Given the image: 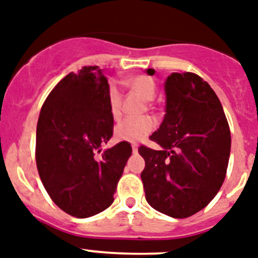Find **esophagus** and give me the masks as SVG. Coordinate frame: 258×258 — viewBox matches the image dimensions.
Wrapping results in <instances>:
<instances>
[{"mask_svg":"<svg viewBox=\"0 0 258 258\" xmlns=\"http://www.w3.org/2000/svg\"><path fill=\"white\" fill-rule=\"evenodd\" d=\"M132 149H133V153H137V151H138V145L137 144H133V145H132Z\"/></svg>","mask_w":258,"mask_h":258,"instance_id":"esophagus-1","label":"esophagus"}]
</instances>
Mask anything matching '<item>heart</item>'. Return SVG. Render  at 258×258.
<instances>
[{
	"mask_svg": "<svg viewBox=\"0 0 258 258\" xmlns=\"http://www.w3.org/2000/svg\"><path fill=\"white\" fill-rule=\"evenodd\" d=\"M131 89L137 92L142 99L151 102L155 98L156 83L149 76H137L131 79L129 82ZM122 105V94L117 85L111 83L108 87V107L113 118H118L121 114ZM155 127V121L150 116L144 117H127L120 121L114 127V137L117 141L125 142H138L147 137Z\"/></svg>",
	"mask_w": 258,
	"mask_h": 258,
	"instance_id": "heart-1",
	"label": "heart"
}]
</instances>
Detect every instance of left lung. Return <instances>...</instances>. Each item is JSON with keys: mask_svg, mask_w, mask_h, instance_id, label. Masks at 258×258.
Wrapping results in <instances>:
<instances>
[{"mask_svg": "<svg viewBox=\"0 0 258 258\" xmlns=\"http://www.w3.org/2000/svg\"><path fill=\"white\" fill-rule=\"evenodd\" d=\"M154 70L147 69L153 76ZM166 114L150 136L162 149L142 146L146 201L172 218L206 208L226 177L231 133L219 99L195 73H172L164 83Z\"/></svg>", "mask_w": 258, "mask_h": 258, "instance_id": "1", "label": "left lung"}]
</instances>
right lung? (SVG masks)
<instances>
[{"label": "right lung", "instance_id": "right-lung-1", "mask_svg": "<svg viewBox=\"0 0 258 258\" xmlns=\"http://www.w3.org/2000/svg\"><path fill=\"white\" fill-rule=\"evenodd\" d=\"M108 81L98 66H83L57 83L41 107L36 127V166L52 201L76 218L102 213L113 202L132 146H100L113 134Z\"/></svg>", "mask_w": 258, "mask_h": 258}]
</instances>
